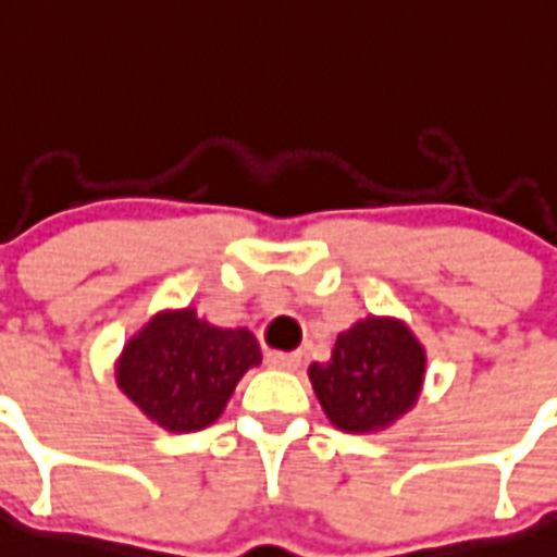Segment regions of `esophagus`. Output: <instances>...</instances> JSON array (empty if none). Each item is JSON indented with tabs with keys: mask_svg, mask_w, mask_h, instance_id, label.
<instances>
[{
	"mask_svg": "<svg viewBox=\"0 0 557 557\" xmlns=\"http://www.w3.org/2000/svg\"><path fill=\"white\" fill-rule=\"evenodd\" d=\"M299 361H302V352H280V350L265 352V364L274 367V370H297Z\"/></svg>",
	"mask_w": 557,
	"mask_h": 557,
	"instance_id": "1",
	"label": "esophagus"
}]
</instances>
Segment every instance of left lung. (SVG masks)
Returning a JSON list of instances; mask_svg holds the SVG:
<instances>
[{"mask_svg":"<svg viewBox=\"0 0 557 557\" xmlns=\"http://www.w3.org/2000/svg\"><path fill=\"white\" fill-rule=\"evenodd\" d=\"M313 393L336 429L381 432L414 406L425 375V350L389 317H367L338 333L331 361L308 367Z\"/></svg>","mask_w":557,"mask_h":557,"instance_id":"1","label":"left lung"}]
</instances>
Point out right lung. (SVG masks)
Segmentation results:
<instances>
[{"label":"right lung","instance_id":"add662e5","mask_svg":"<svg viewBox=\"0 0 557 557\" xmlns=\"http://www.w3.org/2000/svg\"><path fill=\"white\" fill-rule=\"evenodd\" d=\"M260 364V345L246 327H215L193 308L162 311L117 361V384L168 432H198L224 412L235 384Z\"/></svg>","mask_w":557,"mask_h":557}]
</instances>
